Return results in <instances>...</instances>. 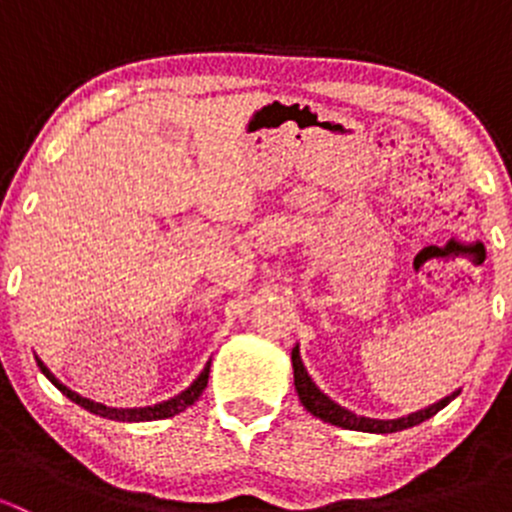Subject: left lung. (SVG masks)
Here are the masks:
<instances>
[{
    "label": "left lung",
    "instance_id": "8db88e82",
    "mask_svg": "<svg viewBox=\"0 0 512 512\" xmlns=\"http://www.w3.org/2000/svg\"><path fill=\"white\" fill-rule=\"evenodd\" d=\"M292 369H294V389H297V396H299V401H302L304 409H307L312 416L322 418L324 423H332V426H339V428H349V431H364V433L404 431V428L418 426V423H423L426 418L436 416L443 406H448L458 394H461V389H456L453 394L443 396L441 401H436V404L426 406V409H418V411H414V414L399 416V418H369V416H356L354 411L344 409L342 404H337V401L329 399V396L324 394L317 384H314L312 376H309V371H307V366H304L302 356H299V344H294V349H292Z\"/></svg>",
    "mask_w": 512,
    "mask_h": 512
}]
</instances>
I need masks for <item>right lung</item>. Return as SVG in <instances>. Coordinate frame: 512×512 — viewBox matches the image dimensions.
Here are the masks:
<instances>
[{"label":"right lung","instance_id":"right-lung-1","mask_svg":"<svg viewBox=\"0 0 512 512\" xmlns=\"http://www.w3.org/2000/svg\"><path fill=\"white\" fill-rule=\"evenodd\" d=\"M36 359V366L41 369V374L46 376V379L51 381V384L56 386V389L61 391V394L66 396V399H71L74 404H79L81 409L91 411V414L101 416V418H111V421H123V423H136V421H160V418H170L175 414H180V411H185L188 406H193L195 401H198V396L203 394L205 386H208V376H210V361L203 366V371L198 374V379L193 381V384L188 386L185 391H180V394H175L173 399L168 401H160V404H153V406H141V409H113V406H106V404H98V401H91L86 399V396L76 394V391H71L69 386L61 384L59 379H56L54 374L49 371V366L44 364V361L39 359V356L34 354Z\"/></svg>","mask_w":512,"mask_h":512}]
</instances>
